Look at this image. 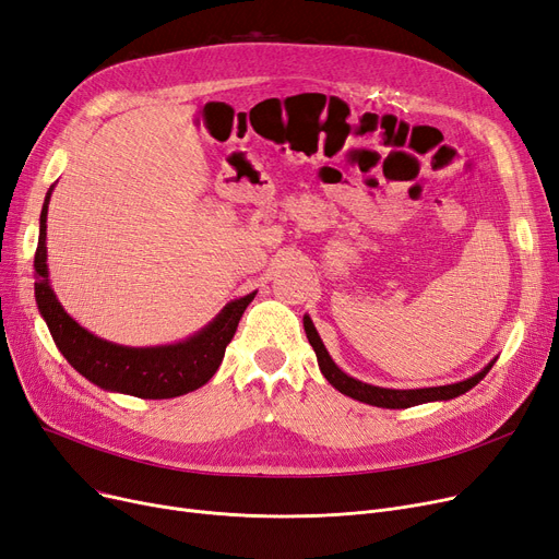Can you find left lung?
Here are the masks:
<instances>
[{
    "instance_id": "1",
    "label": "left lung",
    "mask_w": 559,
    "mask_h": 559,
    "mask_svg": "<svg viewBox=\"0 0 559 559\" xmlns=\"http://www.w3.org/2000/svg\"><path fill=\"white\" fill-rule=\"evenodd\" d=\"M304 329H306V335H308V343L312 345L314 354H318V362H320V370L322 374L326 377V381L335 388V391H340L347 397H354L358 402H366V404H372V406H381V408H408V406H418V404H425V402H445V400H452V397H459L464 395L466 391H471L473 385H477L484 377H487V372L493 368L496 358L489 362L487 368H484L481 372L473 374L471 379L466 381H456V383H450V385H433V388H414V391H395V388H379V385H370V383H362L349 374H345L343 370H340L333 358L329 356L322 337L318 333V329H314L312 320L304 318Z\"/></svg>"
}]
</instances>
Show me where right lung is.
I'll return each mask as SVG.
<instances>
[{
	"label": "right lung",
	"instance_id": "add662e5",
	"mask_svg": "<svg viewBox=\"0 0 559 559\" xmlns=\"http://www.w3.org/2000/svg\"><path fill=\"white\" fill-rule=\"evenodd\" d=\"M52 187L47 191L40 212L38 249L34 258L36 270V304L43 320L50 329L63 358L91 383L111 393H123L141 400H168L197 391L219 370L226 347L233 340L237 324L255 293L235 299L224 306L216 318L176 345L162 347H123L107 343L80 326L59 304L47 278V205Z\"/></svg>",
	"mask_w": 559,
	"mask_h": 559
}]
</instances>
